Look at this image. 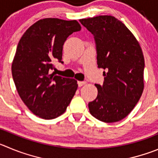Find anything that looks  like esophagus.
I'll return each mask as SVG.
<instances>
[{
    "label": "esophagus",
    "mask_w": 158,
    "mask_h": 158,
    "mask_svg": "<svg viewBox=\"0 0 158 158\" xmlns=\"http://www.w3.org/2000/svg\"><path fill=\"white\" fill-rule=\"evenodd\" d=\"M84 84H86V82H84V81H79V82H78V86H79V87H81V86H83Z\"/></svg>",
    "instance_id": "1"
}]
</instances>
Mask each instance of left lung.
<instances>
[{"mask_svg": "<svg viewBox=\"0 0 158 158\" xmlns=\"http://www.w3.org/2000/svg\"><path fill=\"white\" fill-rule=\"evenodd\" d=\"M94 35L98 68L104 69L102 86L88 104L90 114L111 123L125 118L138 103L143 90L144 57L135 36L113 16L100 15L79 20Z\"/></svg>", "mask_w": 158, "mask_h": 158, "instance_id": "obj_1", "label": "left lung"}]
</instances>
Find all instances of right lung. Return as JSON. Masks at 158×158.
<instances>
[{
	"label": "right lung",
	"instance_id": "right-lung-1",
	"mask_svg": "<svg viewBox=\"0 0 158 158\" xmlns=\"http://www.w3.org/2000/svg\"><path fill=\"white\" fill-rule=\"evenodd\" d=\"M81 30L77 21L59 19L39 20L19 40L11 65L18 93L35 115L53 119L66 110L77 89V81L54 76V62L63 63V45Z\"/></svg>",
	"mask_w": 158,
	"mask_h": 158
}]
</instances>
